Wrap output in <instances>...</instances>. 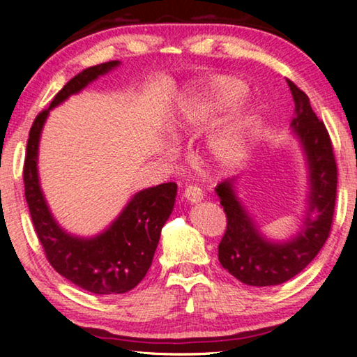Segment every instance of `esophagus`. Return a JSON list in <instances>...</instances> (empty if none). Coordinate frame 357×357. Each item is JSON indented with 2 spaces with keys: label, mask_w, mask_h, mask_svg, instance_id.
I'll use <instances>...</instances> for the list:
<instances>
[{
  "label": "esophagus",
  "mask_w": 357,
  "mask_h": 357,
  "mask_svg": "<svg viewBox=\"0 0 357 357\" xmlns=\"http://www.w3.org/2000/svg\"><path fill=\"white\" fill-rule=\"evenodd\" d=\"M184 198H185V202H189V203H198L203 200V192L200 187H197V185H187L184 190Z\"/></svg>",
  "instance_id": "34e87169"
}]
</instances>
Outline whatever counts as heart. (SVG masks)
Segmentation results:
<instances>
[{
	"label": "heart",
	"instance_id": "1",
	"mask_svg": "<svg viewBox=\"0 0 357 357\" xmlns=\"http://www.w3.org/2000/svg\"><path fill=\"white\" fill-rule=\"evenodd\" d=\"M247 86L234 77H215L202 96H192L185 100L183 114L173 126V135L181 140L187 134L198 132L206 126L215 113L236 107L245 98ZM253 126V114L239 110L220 129L211 135L208 148L215 160L231 164L243 153L249 142Z\"/></svg>",
	"mask_w": 357,
	"mask_h": 357
}]
</instances>
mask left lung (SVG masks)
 I'll list each match as a JSON object with an SVG mask.
<instances>
[{"label": "left lung", "mask_w": 357, "mask_h": 357, "mask_svg": "<svg viewBox=\"0 0 357 357\" xmlns=\"http://www.w3.org/2000/svg\"><path fill=\"white\" fill-rule=\"evenodd\" d=\"M288 82L294 99L291 129L304 151L309 192L304 220L296 236L271 241L239 200L234 190L236 178L215 187L227 214V231L219 244V261L229 274L250 287L285 283L305 269L329 238L337 195V164L334 149L323 121L312 110L304 91Z\"/></svg>", "instance_id": "obj_1"}]
</instances>
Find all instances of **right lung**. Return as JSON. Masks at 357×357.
<instances>
[{"label":"right lung","instance_id":"right-lung-1","mask_svg":"<svg viewBox=\"0 0 357 357\" xmlns=\"http://www.w3.org/2000/svg\"><path fill=\"white\" fill-rule=\"evenodd\" d=\"M119 64V61H108L93 66L66 83L50 107L36 116L29 130L23 167L29 214L48 263L64 279L94 294L128 293L143 280L178 192L174 183L137 192L112 225L93 238H80L66 231L48 208L38 172L39 142L48 113Z\"/></svg>","mask_w":357,"mask_h":357}]
</instances>
